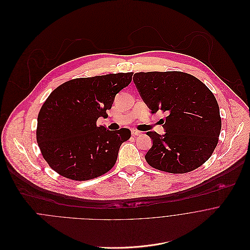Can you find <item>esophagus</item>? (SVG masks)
<instances>
[{
  "label": "esophagus",
  "mask_w": 250,
  "mask_h": 250,
  "mask_svg": "<svg viewBox=\"0 0 250 250\" xmlns=\"http://www.w3.org/2000/svg\"><path fill=\"white\" fill-rule=\"evenodd\" d=\"M131 133H132V135H133V136H139V135H141V134H142L140 131L135 130V129H133V130L131 131Z\"/></svg>",
  "instance_id": "34e87169"
}]
</instances>
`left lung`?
Listing matches in <instances>:
<instances>
[{
  "mask_svg": "<svg viewBox=\"0 0 250 250\" xmlns=\"http://www.w3.org/2000/svg\"><path fill=\"white\" fill-rule=\"evenodd\" d=\"M133 81L152 113L167 112L165 135L149 131L153 146L145 156L152 167L186 173L212 156L222 128L220 108L213 92L183 72L136 73Z\"/></svg>",
  "mask_w": 250,
  "mask_h": 250,
  "instance_id": "1",
  "label": "left lung"
}]
</instances>
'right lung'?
<instances>
[{
	"label": "right lung",
	"mask_w": 250,
	"mask_h": 250,
	"mask_svg": "<svg viewBox=\"0 0 250 250\" xmlns=\"http://www.w3.org/2000/svg\"><path fill=\"white\" fill-rule=\"evenodd\" d=\"M132 76L118 73L74 79L50 93L36 129V141L50 167L64 177L83 181L114 167L120 146L131 132L127 128L110 131L96 121L108 116L115 95L131 83Z\"/></svg>",
	"instance_id": "right-lung-1"
}]
</instances>
